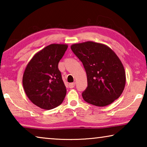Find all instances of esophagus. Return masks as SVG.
Masks as SVG:
<instances>
[{
  "label": "esophagus",
  "instance_id": "34e87169",
  "mask_svg": "<svg viewBox=\"0 0 147 147\" xmlns=\"http://www.w3.org/2000/svg\"><path fill=\"white\" fill-rule=\"evenodd\" d=\"M74 86H75V84H74V83H70L69 84V88H74Z\"/></svg>",
  "mask_w": 147,
  "mask_h": 147
}]
</instances>
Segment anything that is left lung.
<instances>
[{
    "label": "left lung",
    "mask_w": 147,
    "mask_h": 147,
    "mask_svg": "<svg viewBox=\"0 0 147 147\" xmlns=\"http://www.w3.org/2000/svg\"><path fill=\"white\" fill-rule=\"evenodd\" d=\"M71 49L82 62L88 87L82 95L96 106H106L117 99L126 84L123 63L116 54L105 45L87 41L73 44Z\"/></svg>",
    "instance_id": "obj_1"
}]
</instances>
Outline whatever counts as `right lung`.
<instances>
[{"instance_id": "add662e5", "label": "right lung", "mask_w": 147, "mask_h": 147, "mask_svg": "<svg viewBox=\"0 0 147 147\" xmlns=\"http://www.w3.org/2000/svg\"><path fill=\"white\" fill-rule=\"evenodd\" d=\"M68 46L51 44L33 56L27 65L23 85L28 98L35 105L51 109L60 105L67 89L58 69V63Z\"/></svg>"}]
</instances>
